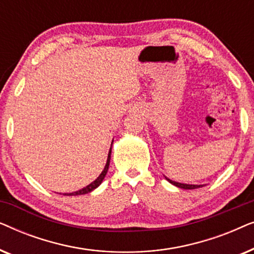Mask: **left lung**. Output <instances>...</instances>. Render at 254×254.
<instances>
[{
    "mask_svg": "<svg viewBox=\"0 0 254 254\" xmlns=\"http://www.w3.org/2000/svg\"><path fill=\"white\" fill-rule=\"evenodd\" d=\"M165 179L168 180L169 183H171L172 185H175V186L179 187V189H183V190H195V189H200V187L203 186V185H190V184H182V183H178V182H173V180L169 179L168 177H165Z\"/></svg>",
    "mask_w": 254,
    "mask_h": 254,
    "instance_id": "8db88e82",
    "label": "left lung"
}]
</instances>
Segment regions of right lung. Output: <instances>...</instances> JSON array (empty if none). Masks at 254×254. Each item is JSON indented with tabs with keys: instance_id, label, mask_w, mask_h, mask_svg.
<instances>
[{
	"instance_id": "add662e5",
	"label": "right lung",
	"mask_w": 254,
	"mask_h": 254,
	"mask_svg": "<svg viewBox=\"0 0 254 254\" xmlns=\"http://www.w3.org/2000/svg\"><path fill=\"white\" fill-rule=\"evenodd\" d=\"M113 143V141H112ZM111 151H112V144H111V148H110V151H109V156H107V161H106V164H105V168L102 171V173L98 176V178L96 180H93L91 184H89L88 186L83 187L82 190H76V192H72V193H64V195H82V194H88L90 192H92L93 190H96L97 187H98L100 184L103 183L104 178H105L106 173H107V170H109V166H110V161H111Z\"/></svg>"
}]
</instances>
